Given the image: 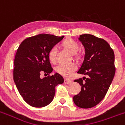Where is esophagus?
Masks as SVG:
<instances>
[{
  "label": "esophagus",
  "mask_w": 125,
  "mask_h": 125,
  "mask_svg": "<svg viewBox=\"0 0 125 125\" xmlns=\"http://www.w3.org/2000/svg\"><path fill=\"white\" fill-rule=\"evenodd\" d=\"M72 83V80H69V79H65V83L66 84H70Z\"/></svg>",
  "instance_id": "1"
}]
</instances>
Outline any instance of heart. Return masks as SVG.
<instances>
[{
  "instance_id": "obj_1",
  "label": "heart",
  "mask_w": 125,
  "mask_h": 125,
  "mask_svg": "<svg viewBox=\"0 0 125 125\" xmlns=\"http://www.w3.org/2000/svg\"><path fill=\"white\" fill-rule=\"evenodd\" d=\"M61 46L70 53L74 55L75 57L77 60L81 58V55L76 53L80 48L79 44L73 39H70V38L65 39L61 43ZM56 50L55 48H52L48 52V58L51 62L55 63L56 62ZM76 65L73 63L67 64H60L56 68V72L58 73L67 78L70 77L72 75L73 73L76 70Z\"/></svg>"
}]
</instances>
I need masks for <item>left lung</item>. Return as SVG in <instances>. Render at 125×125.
Wrapping results in <instances>:
<instances>
[{
	"label": "left lung",
	"mask_w": 125,
	"mask_h": 125,
	"mask_svg": "<svg viewBox=\"0 0 125 125\" xmlns=\"http://www.w3.org/2000/svg\"><path fill=\"white\" fill-rule=\"evenodd\" d=\"M78 39L84 47L85 55L78 73L87 78L74 80L80 84L81 89L73 100L78 107L87 109L98 104L106 95L115 72V56L109 44L103 39L84 34Z\"/></svg>",
	"instance_id": "obj_1"
}]
</instances>
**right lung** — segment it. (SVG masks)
<instances>
[{
	"label": "right lung",
	"mask_w": 125,
	"mask_h": 125,
	"mask_svg": "<svg viewBox=\"0 0 125 125\" xmlns=\"http://www.w3.org/2000/svg\"><path fill=\"white\" fill-rule=\"evenodd\" d=\"M64 36L40 34L25 39L19 46L14 59L13 78L26 103L36 107L49 104L54 98L55 87L64 83L60 74L41 78L42 72H52L48 52Z\"/></svg>",
	"instance_id": "1"
}]
</instances>
